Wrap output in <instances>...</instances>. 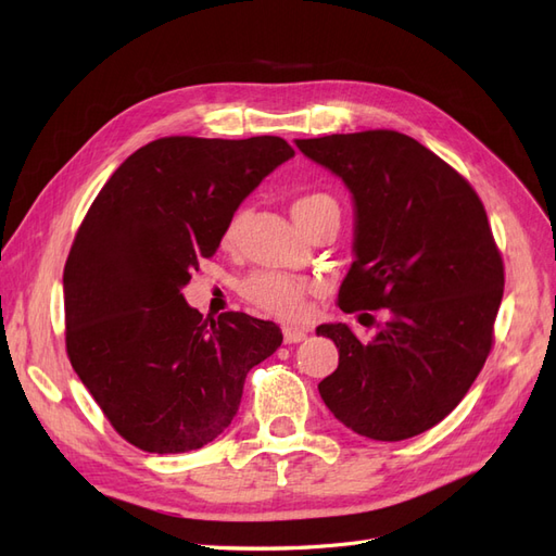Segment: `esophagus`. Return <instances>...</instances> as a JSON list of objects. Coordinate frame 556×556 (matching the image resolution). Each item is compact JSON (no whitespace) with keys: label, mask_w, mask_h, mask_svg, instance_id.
I'll list each match as a JSON object with an SVG mask.
<instances>
[{"label":"esophagus","mask_w":556,"mask_h":556,"mask_svg":"<svg viewBox=\"0 0 556 556\" xmlns=\"http://www.w3.org/2000/svg\"><path fill=\"white\" fill-rule=\"evenodd\" d=\"M306 339V331L304 329H296V327H282V341L292 345V343H301Z\"/></svg>","instance_id":"34e87169"}]
</instances>
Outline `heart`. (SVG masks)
<instances>
[{
    "label": "heart",
    "instance_id": "b5f03b06",
    "mask_svg": "<svg viewBox=\"0 0 556 556\" xmlns=\"http://www.w3.org/2000/svg\"><path fill=\"white\" fill-rule=\"evenodd\" d=\"M333 213L339 215V204L327 192H306L292 201V215L299 227L313 223L315 217ZM245 223V208H237L223 229V243L233 245ZM317 292V282L311 278H292L280 274H255L241 285V294L252 306L276 315L280 319L299 323L311 311V296Z\"/></svg>",
    "mask_w": 556,
    "mask_h": 556
}]
</instances>
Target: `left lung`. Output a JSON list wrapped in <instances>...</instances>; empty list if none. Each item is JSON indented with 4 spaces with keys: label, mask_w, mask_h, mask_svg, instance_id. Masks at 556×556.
Segmentation results:
<instances>
[{
    "label": "left lung",
    "mask_w": 556,
    "mask_h": 556,
    "mask_svg": "<svg viewBox=\"0 0 556 556\" xmlns=\"http://www.w3.org/2000/svg\"><path fill=\"white\" fill-rule=\"evenodd\" d=\"M296 146L355 197L341 311H390L371 341L343 323L317 327L339 348L319 396L366 439H413L457 408L494 345L503 260L484 206L457 169L394 129Z\"/></svg>",
    "instance_id": "obj_1"
}]
</instances>
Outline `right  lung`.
Listing matches in <instances>:
<instances>
[{"instance_id":"obj_1","label":"right lung","mask_w":556,"mask_h":556,"mask_svg":"<svg viewBox=\"0 0 556 556\" xmlns=\"http://www.w3.org/2000/svg\"><path fill=\"white\" fill-rule=\"evenodd\" d=\"M292 155L280 137H164L117 166L83 217L64 264L66 355L134 447L178 454L217 439L250 368L282 343L274 323L245 313L204 319L180 290Z\"/></svg>"}]
</instances>
